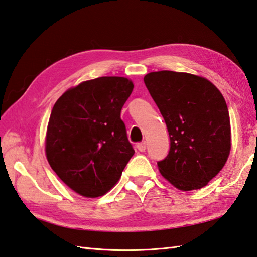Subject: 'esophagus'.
Listing matches in <instances>:
<instances>
[{
  "instance_id": "obj_1",
  "label": "esophagus",
  "mask_w": 257,
  "mask_h": 257,
  "mask_svg": "<svg viewBox=\"0 0 257 257\" xmlns=\"http://www.w3.org/2000/svg\"><path fill=\"white\" fill-rule=\"evenodd\" d=\"M137 149H138L139 151H141V152H144V151L147 149V144H146V141H143V143H139V144H137Z\"/></svg>"
}]
</instances>
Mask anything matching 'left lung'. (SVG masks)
Wrapping results in <instances>:
<instances>
[{
  "mask_svg": "<svg viewBox=\"0 0 257 257\" xmlns=\"http://www.w3.org/2000/svg\"><path fill=\"white\" fill-rule=\"evenodd\" d=\"M145 84L165 119L170 149L159 171L182 191L205 187L230 155L231 124L224 97L211 81L171 70L149 73Z\"/></svg>",
  "mask_w": 257,
  "mask_h": 257,
  "instance_id": "left-lung-1",
  "label": "left lung"
}]
</instances>
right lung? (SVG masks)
<instances>
[{
  "label": "right lung",
  "mask_w": 257,
  "mask_h": 257,
  "mask_svg": "<svg viewBox=\"0 0 257 257\" xmlns=\"http://www.w3.org/2000/svg\"><path fill=\"white\" fill-rule=\"evenodd\" d=\"M133 89V81L124 77H98L68 89L54 105L46 157L59 179L78 194L107 193L134 156L120 118Z\"/></svg>",
  "instance_id": "obj_1"
}]
</instances>
